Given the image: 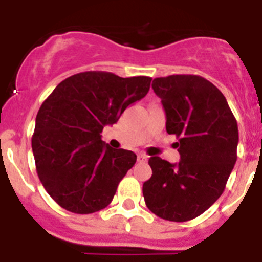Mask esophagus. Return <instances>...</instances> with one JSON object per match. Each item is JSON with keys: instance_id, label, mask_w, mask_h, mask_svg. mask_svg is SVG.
Wrapping results in <instances>:
<instances>
[{"instance_id": "34e87169", "label": "esophagus", "mask_w": 262, "mask_h": 262, "mask_svg": "<svg viewBox=\"0 0 262 262\" xmlns=\"http://www.w3.org/2000/svg\"><path fill=\"white\" fill-rule=\"evenodd\" d=\"M147 158H149V157L145 156V154H138V156H137V161H138V162H146Z\"/></svg>"}]
</instances>
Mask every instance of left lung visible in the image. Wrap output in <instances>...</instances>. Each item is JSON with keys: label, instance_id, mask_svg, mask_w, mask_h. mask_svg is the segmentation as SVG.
<instances>
[{"label": "left lung", "instance_id": "left-lung-1", "mask_svg": "<svg viewBox=\"0 0 262 262\" xmlns=\"http://www.w3.org/2000/svg\"><path fill=\"white\" fill-rule=\"evenodd\" d=\"M166 113V130L179 138L178 163L150 157L142 186L147 208L170 222L208 210L226 188L237 159L238 129L226 97L198 75L157 77L151 84Z\"/></svg>", "mask_w": 262, "mask_h": 262}]
</instances>
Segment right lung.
Returning a JSON list of instances; mask_svg holds the SVG:
<instances>
[{
  "label": "right lung",
  "mask_w": 262,
  "mask_h": 262,
  "mask_svg": "<svg viewBox=\"0 0 262 262\" xmlns=\"http://www.w3.org/2000/svg\"><path fill=\"white\" fill-rule=\"evenodd\" d=\"M150 81L147 76L80 72L59 83L40 105L31 138L36 172L64 210L93 213L112 202L137 156L112 149L100 133L146 96Z\"/></svg>",
  "instance_id": "right-lung-1"
}]
</instances>
